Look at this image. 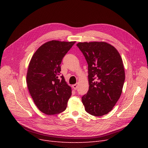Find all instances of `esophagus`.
<instances>
[{"label": "esophagus", "mask_w": 148, "mask_h": 148, "mask_svg": "<svg viewBox=\"0 0 148 148\" xmlns=\"http://www.w3.org/2000/svg\"><path fill=\"white\" fill-rule=\"evenodd\" d=\"M72 88L75 89V90H76V89H77V88H78V84H75L72 85Z\"/></svg>", "instance_id": "obj_1"}]
</instances>
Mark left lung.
<instances>
[{
  "instance_id": "obj_1",
  "label": "left lung",
  "mask_w": 148,
  "mask_h": 148,
  "mask_svg": "<svg viewBox=\"0 0 148 148\" xmlns=\"http://www.w3.org/2000/svg\"><path fill=\"white\" fill-rule=\"evenodd\" d=\"M88 64L89 90L82 98L85 110L94 116L112 110L121 96L125 82L122 58L113 46L106 42H78Z\"/></svg>"
}]
</instances>
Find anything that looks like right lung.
<instances>
[{
    "mask_svg": "<svg viewBox=\"0 0 148 148\" xmlns=\"http://www.w3.org/2000/svg\"><path fill=\"white\" fill-rule=\"evenodd\" d=\"M75 41L52 40L40 46L29 62L26 83L29 94L39 110L46 115L64 111L71 89L60 76L64 57Z\"/></svg>",
    "mask_w": 148,
    "mask_h": 148,
    "instance_id": "right-lung-1",
    "label": "right lung"
}]
</instances>
